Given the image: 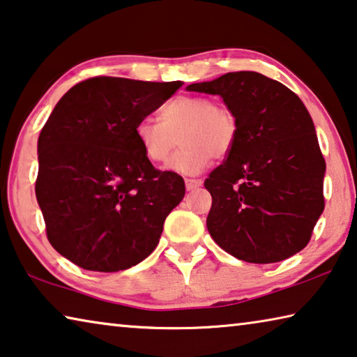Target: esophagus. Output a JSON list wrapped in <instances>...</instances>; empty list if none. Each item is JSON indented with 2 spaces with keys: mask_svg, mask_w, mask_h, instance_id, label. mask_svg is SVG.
Wrapping results in <instances>:
<instances>
[{
  "mask_svg": "<svg viewBox=\"0 0 357 357\" xmlns=\"http://www.w3.org/2000/svg\"><path fill=\"white\" fill-rule=\"evenodd\" d=\"M202 184H203L202 179H185V189L190 192L200 189Z\"/></svg>",
  "mask_w": 357,
  "mask_h": 357,
  "instance_id": "obj_1",
  "label": "esophagus"
}]
</instances>
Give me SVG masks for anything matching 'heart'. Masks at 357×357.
<instances>
[{"mask_svg": "<svg viewBox=\"0 0 357 357\" xmlns=\"http://www.w3.org/2000/svg\"><path fill=\"white\" fill-rule=\"evenodd\" d=\"M135 137L152 163H163L181 139V149L168 163L172 172L197 174L211 163L213 157L230 154L238 121L229 106L214 103L203 95H179L160 109V121L141 119Z\"/></svg>", "mask_w": 357, "mask_h": 357, "instance_id": "obj_1", "label": "heart"}]
</instances>
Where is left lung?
<instances>
[{
	"label": "left lung",
	"mask_w": 357,
	"mask_h": 357,
	"mask_svg": "<svg viewBox=\"0 0 357 357\" xmlns=\"http://www.w3.org/2000/svg\"><path fill=\"white\" fill-rule=\"evenodd\" d=\"M188 90L220 95L238 137L205 181L213 199L206 227L225 252L273 264L308 245L324 211L326 160L302 100L254 71L227 73Z\"/></svg>",
	"instance_id": "1"
}]
</instances>
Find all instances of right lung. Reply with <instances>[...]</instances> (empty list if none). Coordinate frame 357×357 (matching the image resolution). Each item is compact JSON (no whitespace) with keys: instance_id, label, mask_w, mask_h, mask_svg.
<instances>
[{"instance_id":"obj_1","label":"right lung","mask_w":357,"mask_h":357,"mask_svg":"<svg viewBox=\"0 0 357 357\" xmlns=\"http://www.w3.org/2000/svg\"><path fill=\"white\" fill-rule=\"evenodd\" d=\"M181 86L90 77L68 90L43 127L36 199L49 243L77 267L126 270L158 245L185 185L154 168L135 127Z\"/></svg>"}]
</instances>
